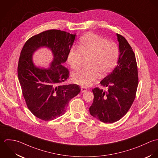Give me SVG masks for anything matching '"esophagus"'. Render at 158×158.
Masks as SVG:
<instances>
[{
    "instance_id": "34e87169",
    "label": "esophagus",
    "mask_w": 158,
    "mask_h": 158,
    "mask_svg": "<svg viewBox=\"0 0 158 158\" xmlns=\"http://www.w3.org/2000/svg\"><path fill=\"white\" fill-rule=\"evenodd\" d=\"M81 89V92H82V93H84V92H85L87 91V89L86 87H85L82 86Z\"/></svg>"
}]
</instances>
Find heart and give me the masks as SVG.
<instances>
[{
    "mask_svg": "<svg viewBox=\"0 0 158 158\" xmlns=\"http://www.w3.org/2000/svg\"><path fill=\"white\" fill-rule=\"evenodd\" d=\"M119 57V49L114 42L90 33L83 36L78 48L73 47L67 59L71 68L79 69L84 59H87L86 68L72 75L73 81L78 85L88 86L101 77L108 74L115 66Z\"/></svg>",
    "mask_w": 158,
    "mask_h": 158,
    "instance_id": "1",
    "label": "heart"
}]
</instances>
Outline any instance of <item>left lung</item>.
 Listing matches in <instances>:
<instances>
[{"label": "left lung", "instance_id": "obj_1", "mask_svg": "<svg viewBox=\"0 0 158 158\" xmlns=\"http://www.w3.org/2000/svg\"><path fill=\"white\" fill-rule=\"evenodd\" d=\"M119 42V58L114 69L100 82L107 87L92 90L94 99L90 114L104 123L120 120L132 106L135 98L139 78L135 54L125 38L117 33Z\"/></svg>", "mask_w": 158, "mask_h": 158}]
</instances>
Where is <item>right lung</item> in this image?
<instances>
[{
    "instance_id": "right-lung-1",
    "label": "right lung",
    "mask_w": 158,
    "mask_h": 158,
    "mask_svg": "<svg viewBox=\"0 0 158 158\" xmlns=\"http://www.w3.org/2000/svg\"><path fill=\"white\" fill-rule=\"evenodd\" d=\"M76 34L52 29L30 38L21 52L18 76L28 109L37 118L52 120L63 115L69 101L78 95L76 84L62 85L69 76L63 66L75 40ZM41 47L52 51L54 60L48 69H40L32 61L33 52Z\"/></svg>"
}]
</instances>
